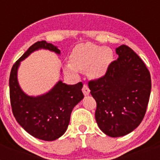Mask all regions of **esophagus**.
I'll use <instances>...</instances> for the list:
<instances>
[{
	"instance_id": "esophagus-1",
	"label": "esophagus",
	"mask_w": 160,
	"mask_h": 160,
	"mask_svg": "<svg viewBox=\"0 0 160 160\" xmlns=\"http://www.w3.org/2000/svg\"><path fill=\"white\" fill-rule=\"evenodd\" d=\"M82 91L85 95H88L89 94H90V89H89V87H88L87 85H85H85H83Z\"/></svg>"
}]
</instances>
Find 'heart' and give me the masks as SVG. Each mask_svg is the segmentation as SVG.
Masks as SVG:
<instances>
[{"label": "heart", "instance_id": "heart-1", "mask_svg": "<svg viewBox=\"0 0 160 160\" xmlns=\"http://www.w3.org/2000/svg\"><path fill=\"white\" fill-rule=\"evenodd\" d=\"M113 51L107 47H101L92 43L78 45L70 55V64L65 70L75 74L79 71H87L90 69L93 77L100 78L106 73L113 60Z\"/></svg>", "mask_w": 160, "mask_h": 160}]
</instances>
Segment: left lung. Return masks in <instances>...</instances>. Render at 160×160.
Wrapping results in <instances>:
<instances>
[{"label":"left lung","instance_id":"8db88e82","mask_svg":"<svg viewBox=\"0 0 160 160\" xmlns=\"http://www.w3.org/2000/svg\"><path fill=\"white\" fill-rule=\"evenodd\" d=\"M116 54L105 75L88 83L96 101V122L110 137L124 136L139 126L151 91L150 74L139 55L125 45Z\"/></svg>","mask_w":160,"mask_h":160}]
</instances>
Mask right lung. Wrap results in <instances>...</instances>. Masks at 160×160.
Listing matches in <instances>:
<instances>
[{"instance_id":"1","label":"right lung","mask_w":160,"mask_h":160,"mask_svg":"<svg viewBox=\"0 0 160 160\" xmlns=\"http://www.w3.org/2000/svg\"><path fill=\"white\" fill-rule=\"evenodd\" d=\"M41 48L60 53L56 46L46 41L33 44L12 66L9 80L10 100L16 121L27 133L39 139L52 141L67 129L73 108L84 98L83 84L68 85L60 80L45 95L37 97L26 95L17 80L19 65L31 52Z\"/></svg>"}]
</instances>
